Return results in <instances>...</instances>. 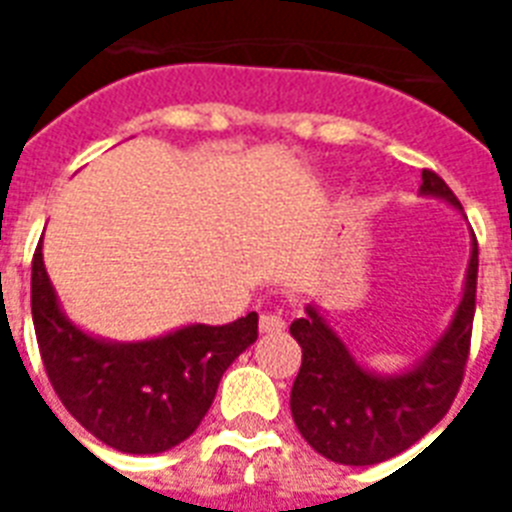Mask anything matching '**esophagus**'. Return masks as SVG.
Listing matches in <instances>:
<instances>
[{"mask_svg": "<svg viewBox=\"0 0 512 512\" xmlns=\"http://www.w3.org/2000/svg\"><path fill=\"white\" fill-rule=\"evenodd\" d=\"M284 327H287V321H284V316L279 311L263 313L260 316V332H265V335H279Z\"/></svg>", "mask_w": 512, "mask_h": 512, "instance_id": "34e87169", "label": "esophagus"}]
</instances>
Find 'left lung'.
Here are the masks:
<instances>
[{"label": "left lung", "mask_w": 512, "mask_h": 512, "mask_svg": "<svg viewBox=\"0 0 512 512\" xmlns=\"http://www.w3.org/2000/svg\"><path fill=\"white\" fill-rule=\"evenodd\" d=\"M422 193L462 209L452 188L433 170H422ZM478 284V241L473 236L465 295L452 327L436 348L396 377L366 372L316 308L292 321V337L303 348V364L292 385V417L308 444L340 465H377L417 444L444 420L460 393L473 335Z\"/></svg>", "instance_id": "8db88e82"}]
</instances>
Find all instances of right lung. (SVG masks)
Listing matches in <instances>:
<instances>
[{
	"instance_id": "1",
	"label": "right lung",
	"mask_w": 512,
	"mask_h": 512,
	"mask_svg": "<svg viewBox=\"0 0 512 512\" xmlns=\"http://www.w3.org/2000/svg\"><path fill=\"white\" fill-rule=\"evenodd\" d=\"M31 316L63 406L92 436L127 454L167 452L191 436L225 369L257 340V313L225 327L193 324L130 345L95 340L60 313L42 244L31 260Z\"/></svg>"
}]
</instances>
